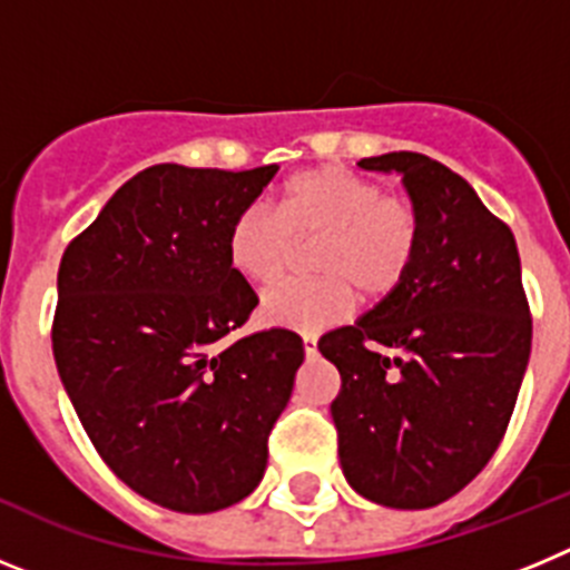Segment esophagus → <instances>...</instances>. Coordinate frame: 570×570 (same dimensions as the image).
Here are the masks:
<instances>
[{"label": "esophagus", "instance_id": "34e87169", "mask_svg": "<svg viewBox=\"0 0 570 570\" xmlns=\"http://www.w3.org/2000/svg\"><path fill=\"white\" fill-rule=\"evenodd\" d=\"M316 342H320V340H316L314 334H305V336H302V347H305V354L316 356Z\"/></svg>", "mask_w": 570, "mask_h": 570}]
</instances>
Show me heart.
I'll return each instance as SVG.
<instances>
[{
	"instance_id": "b5f03b06",
	"label": "heart",
	"mask_w": 570,
	"mask_h": 570,
	"mask_svg": "<svg viewBox=\"0 0 570 570\" xmlns=\"http://www.w3.org/2000/svg\"><path fill=\"white\" fill-rule=\"evenodd\" d=\"M314 242V279H291L262 296V320L316 334L347 320L356 291L385 302L407 282L420 256V214L365 176L336 165L302 170L282 185L274 210L250 205L230 219L225 254L234 274L271 285L288 271L299 242Z\"/></svg>"
}]
</instances>
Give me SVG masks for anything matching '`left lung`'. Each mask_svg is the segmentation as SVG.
<instances>
[{
	"label": "left lung",
	"mask_w": 570,
	"mask_h": 570,
	"mask_svg": "<svg viewBox=\"0 0 570 570\" xmlns=\"http://www.w3.org/2000/svg\"><path fill=\"white\" fill-rule=\"evenodd\" d=\"M360 168L402 176L422 242L391 299L320 340L342 376L331 416L351 488L420 511L460 493L500 448L531 356V311L511 228L460 174L411 150Z\"/></svg>",
	"instance_id": "obj_1"
}]
</instances>
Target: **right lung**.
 Segmentation results:
<instances>
[{"label": "right lung", "instance_id": "1", "mask_svg": "<svg viewBox=\"0 0 570 570\" xmlns=\"http://www.w3.org/2000/svg\"><path fill=\"white\" fill-rule=\"evenodd\" d=\"M276 170H139L59 262V380L105 465L168 511H223L259 485L305 360L294 331L234 340L259 299L225 234Z\"/></svg>", "mask_w": 570, "mask_h": 570}]
</instances>
